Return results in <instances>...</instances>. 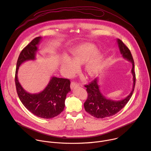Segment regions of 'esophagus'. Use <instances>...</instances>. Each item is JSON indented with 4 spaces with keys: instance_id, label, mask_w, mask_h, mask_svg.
<instances>
[{
    "instance_id": "obj_1",
    "label": "esophagus",
    "mask_w": 151,
    "mask_h": 151,
    "mask_svg": "<svg viewBox=\"0 0 151 151\" xmlns=\"http://www.w3.org/2000/svg\"><path fill=\"white\" fill-rule=\"evenodd\" d=\"M79 86V84H78V83H76V82L75 81H72L71 83V84H70V87L72 89L76 87H78Z\"/></svg>"
}]
</instances>
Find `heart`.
I'll use <instances>...</instances> for the list:
<instances>
[{"instance_id": "b5f03b06", "label": "heart", "mask_w": 151, "mask_h": 151, "mask_svg": "<svg viewBox=\"0 0 151 151\" xmlns=\"http://www.w3.org/2000/svg\"><path fill=\"white\" fill-rule=\"evenodd\" d=\"M97 52V48L93 44H86L76 48L72 52L71 60L77 65L84 64L88 61ZM101 57L96 55L87 64L85 71L89 76H94L98 71L101 63ZM63 70L67 73L72 75L76 70V65L68 59L65 58L62 63Z\"/></svg>"}]
</instances>
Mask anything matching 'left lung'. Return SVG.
Here are the masks:
<instances>
[{
	"mask_svg": "<svg viewBox=\"0 0 151 151\" xmlns=\"http://www.w3.org/2000/svg\"><path fill=\"white\" fill-rule=\"evenodd\" d=\"M119 47L123 57L130 61L132 64V73L133 75V88L131 93L125 99L113 101L106 99L99 91L97 78L88 84L84 85L87 92V98L84 102L85 110L92 116L102 119L112 116L117 113L128 102L133 94L135 85V73L134 72V61L128 47L120 39L117 40Z\"/></svg>",
	"mask_w": 151,
	"mask_h": 151,
	"instance_id": "obj_1",
	"label": "left lung"
}]
</instances>
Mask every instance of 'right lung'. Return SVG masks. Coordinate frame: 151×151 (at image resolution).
I'll return each instance as SVG.
<instances>
[{
  "label": "right lung",
  "instance_id": "obj_1",
  "mask_svg": "<svg viewBox=\"0 0 151 151\" xmlns=\"http://www.w3.org/2000/svg\"><path fill=\"white\" fill-rule=\"evenodd\" d=\"M40 39V37L33 39L20 52L17 62L15 83L20 101L30 112L41 118L51 119L64 110L66 95L71 90L70 79L53 77L43 91L30 94L24 90L17 78L19 66L25 61L35 59Z\"/></svg>",
  "mask_w": 151,
  "mask_h": 151
}]
</instances>
